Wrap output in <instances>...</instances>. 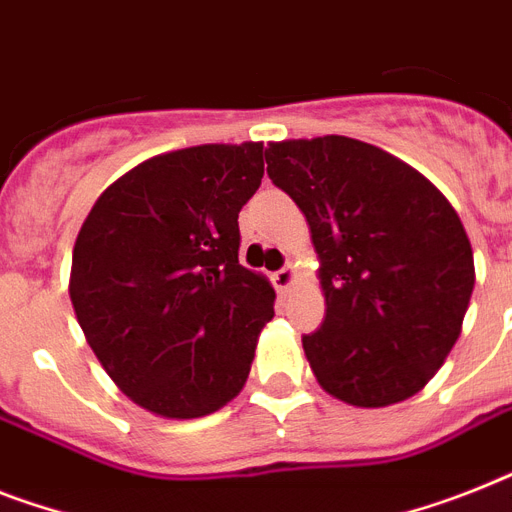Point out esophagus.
<instances>
[{"label": "esophagus", "instance_id": "1", "mask_svg": "<svg viewBox=\"0 0 512 512\" xmlns=\"http://www.w3.org/2000/svg\"><path fill=\"white\" fill-rule=\"evenodd\" d=\"M272 282H274V287L280 290V293H285L287 287L295 282V269H293V266H282L280 272L272 274Z\"/></svg>", "mask_w": 512, "mask_h": 512}]
</instances>
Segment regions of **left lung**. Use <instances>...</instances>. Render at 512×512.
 <instances>
[{
  "label": "left lung",
  "instance_id": "8db88e82",
  "mask_svg": "<svg viewBox=\"0 0 512 512\" xmlns=\"http://www.w3.org/2000/svg\"><path fill=\"white\" fill-rule=\"evenodd\" d=\"M266 175L306 214L327 316L303 335L332 398L382 408L445 363L474 293L460 217L421 172L371 143L324 135L269 143Z\"/></svg>",
  "mask_w": 512,
  "mask_h": 512
}]
</instances>
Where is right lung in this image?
<instances>
[{"instance_id":"add662e5","label":"right lung","mask_w":512,"mask_h":512,"mask_svg":"<svg viewBox=\"0 0 512 512\" xmlns=\"http://www.w3.org/2000/svg\"><path fill=\"white\" fill-rule=\"evenodd\" d=\"M261 177V143L170 151L109 185L80 227V327L114 384L156 416H206L246 384L274 316L272 285L238 261V214Z\"/></svg>"}]
</instances>
